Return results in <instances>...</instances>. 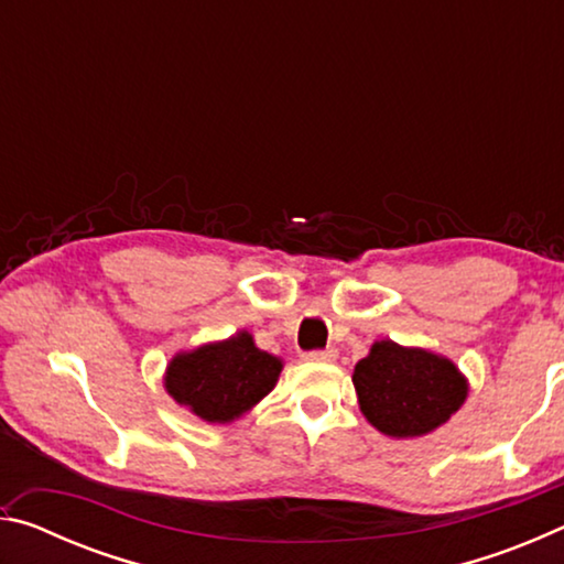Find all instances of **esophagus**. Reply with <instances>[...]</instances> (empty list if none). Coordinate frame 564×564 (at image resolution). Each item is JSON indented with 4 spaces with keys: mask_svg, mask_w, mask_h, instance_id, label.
Instances as JSON below:
<instances>
[{
    "mask_svg": "<svg viewBox=\"0 0 564 564\" xmlns=\"http://www.w3.org/2000/svg\"><path fill=\"white\" fill-rule=\"evenodd\" d=\"M336 356H338V350L336 348H326V350H311V352H305V360H311V362H333L336 360Z\"/></svg>",
    "mask_w": 564,
    "mask_h": 564,
    "instance_id": "esophagus-1",
    "label": "esophagus"
}]
</instances>
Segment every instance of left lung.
<instances>
[{
	"label": "left lung",
	"mask_w": 564,
	"mask_h": 564,
	"mask_svg": "<svg viewBox=\"0 0 564 564\" xmlns=\"http://www.w3.org/2000/svg\"><path fill=\"white\" fill-rule=\"evenodd\" d=\"M368 423L390 437H420L451 420L467 398V380L453 360L423 348L378 340L352 370Z\"/></svg>",
	"instance_id": "1"
}]
</instances>
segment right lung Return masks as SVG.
Returning a JSON list of instances; mask_svg holds the SVG:
<instances>
[{"mask_svg":"<svg viewBox=\"0 0 564 564\" xmlns=\"http://www.w3.org/2000/svg\"><path fill=\"white\" fill-rule=\"evenodd\" d=\"M283 360L256 348L251 333L178 352L166 368V393L206 423H231L273 390Z\"/></svg>","mask_w":564,"mask_h":564,"instance_id":"1","label":"right lung"}]
</instances>
